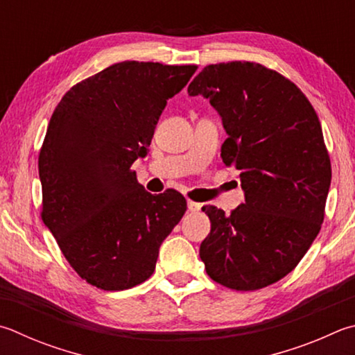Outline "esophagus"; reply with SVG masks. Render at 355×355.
I'll return each mask as SVG.
<instances>
[{"mask_svg": "<svg viewBox=\"0 0 355 355\" xmlns=\"http://www.w3.org/2000/svg\"><path fill=\"white\" fill-rule=\"evenodd\" d=\"M200 208H202V205L192 202V200H188V211L197 212V211H200Z\"/></svg>", "mask_w": 355, "mask_h": 355, "instance_id": "1", "label": "esophagus"}]
</instances>
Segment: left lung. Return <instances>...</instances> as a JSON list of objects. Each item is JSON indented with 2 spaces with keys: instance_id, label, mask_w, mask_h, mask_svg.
<instances>
[{
  "instance_id": "left-lung-1",
  "label": "left lung",
  "mask_w": 355,
  "mask_h": 355,
  "mask_svg": "<svg viewBox=\"0 0 355 355\" xmlns=\"http://www.w3.org/2000/svg\"><path fill=\"white\" fill-rule=\"evenodd\" d=\"M188 93L220 114L222 159L241 171L245 194L230 216L202 208L206 273L234 290L267 287L298 266L323 223L332 172L318 116L293 82L253 62L205 67Z\"/></svg>"
}]
</instances>
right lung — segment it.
<instances>
[{"instance_id":"right-lung-1","label":"right lung","mask_w":355,"mask_h":355,"mask_svg":"<svg viewBox=\"0 0 355 355\" xmlns=\"http://www.w3.org/2000/svg\"><path fill=\"white\" fill-rule=\"evenodd\" d=\"M196 65L121 62L77 83L51 116L38 175L42 218L77 275L104 290L141 284L182 220L177 191L153 196L130 167Z\"/></svg>"}]
</instances>
